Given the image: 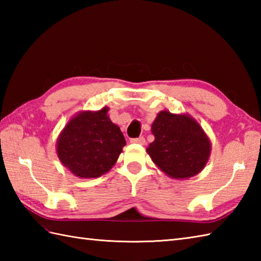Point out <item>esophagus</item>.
Wrapping results in <instances>:
<instances>
[{
    "mask_svg": "<svg viewBox=\"0 0 261 261\" xmlns=\"http://www.w3.org/2000/svg\"><path fill=\"white\" fill-rule=\"evenodd\" d=\"M130 142L131 143H138V145H145L146 140H145V138H143V137H140V138H136V139H131Z\"/></svg>",
    "mask_w": 261,
    "mask_h": 261,
    "instance_id": "esophagus-1",
    "label": "esophagus"
}]
</instances>
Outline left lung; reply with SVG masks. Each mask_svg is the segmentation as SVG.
Masks as SVG:
<instances>
[{
	"label": "left lung",
	"mask_w": 261,
	"mask_h": 261,
	"mask_svg": "<svg viewBox=\"0 0 261 261\" xmlns=\"http://www.w3.org/2000/svg\"><path fill=\"white\" fill-rule=\"evenodd\" d=\"M154 140L147 148L153 164L175 179L201 173L211 154V141L198 122L187 113L160 111L151 124Z\"/></svg>",
	"instance_id": "1"
}]
</instances>
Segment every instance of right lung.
<instances>
[{
  "instance_id": "add662e5",
  "label": "right lung",
  "mask_w": 261,
  "mask_h": 261,
  "mask_svg": "<svg viewBox=\"0 0 261 261\" xmlns=\"http://www.w3.org/2000/svg\"><path fill=\"white\" fill-rule=\"evenodd\" d=\"M108 112V107L81 111L58 136L57 156L80 178H97L108 173L125 146L123 134L111 121Z\"/></svg>"
}]
</instances>
